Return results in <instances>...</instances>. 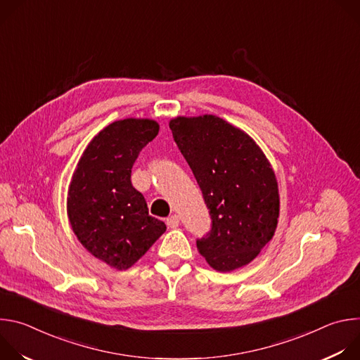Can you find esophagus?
<instances>
[{
    "instance_id": "esophagus-1",
    "label": "esophagus",
    "mask_w": 360,
    "mask_h": 360,
    "mask_svg": "<svg viewBox=\"0 0 360 360\" xmlns=\"http://www.w3.org/2000/svg\"><path fill=\"white\" fill-rule=\"evenodd\" d=\"M167 225H168L169 228H176V226L179 225V217H178V215L169 217V218L167 219Z\"/></svg>"
}]
</instances>
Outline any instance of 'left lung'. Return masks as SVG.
<instances>
[{
    "mask_svg": "<svg viewBox=\"0 0 360 360\" xmlns=\"http://www.w3.org/2000/svg\"><path fill=\"white\" fill-rule=\"evenodd\" d=\"M169 128L212 219L211 232L196 240L199 253L219 272L248 265L272 239L279 218L278 182L265 153L215 115L176 117Z\"/></svg>",
    "mask_w": 360,
    "mask_h": 360,
    "instance_id": "8db88e82",
    "label": "left lung"
}]
</instances>
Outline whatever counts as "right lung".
<instances>
[{"mask_svg": "<svg viewBox=\"0 0 360 360\" xmlns=\"http://www.w3.org/2000/svg\"><path fill=\"white\" fill-rule=\"evenodd\" d=\"M158 131L153 120L110 124L85 148L68 188L67 214L78 240L118 271L131 268L167 231L131 184L134 162Z\"/></svg>", "mask_w": 360, "mask_h": 360, "instance_id": "right-lung-1", "label": "right lung"}]
</instances>
